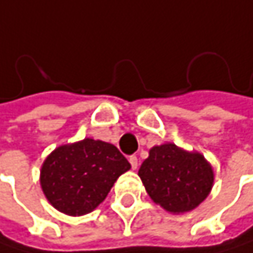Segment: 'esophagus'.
Masks as SVG:
<instances>
[{"label": "esophagus", "instance_id": "obj_1", "mask_svg": "<svg viewBox=\"0 0 253 253\" xmlns=\"http://www.w3.org/2000/svg\"><path fill=\"white\" fill-rule=\"evenodd\" d=\"M128 163H130V166H131L133 170H136L137 166H139V164H137V157H134V155H131V157L128 158Z\"/></svg>", "mask_w": 253, "mask_h": 253}]
</instances>
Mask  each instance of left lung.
<instances>
[{
    "label": "left lung",
    "instance_id": "1",
    "mask_svg": "<svg viewBox=\"0 0 253 253\" xmlns=\"http://www.w3.org/2000/svg\"><path fill=\"white\" fill-rule=\"evenodd\" d=\"M149 198L171 214H184L199 207L211 193L214 170L196 151L174 143L155 145L139 169Z\"/></svg>",
    "mask_w": 253,
    "mask_h": 253
}]
</instances>
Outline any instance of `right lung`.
Instances as JSON below:
<instances>
[{
	"label": "right lung",
	"mask_w": 253,
	"mask_h": 253,
	"mask_svg": "<svg viewBox=\"0 0 253 253\" xmlns=\"http://www.w3.org/2000/svg\"><path fill=\"white\" fill-rule=\"evenodd\" d=\"M128 170V161L113 143L84 137L55 148L41 167L39 183L57 211L79 217L92 212Z\"/></svg>",
	"instance_id": "1"
}]
</instances>
